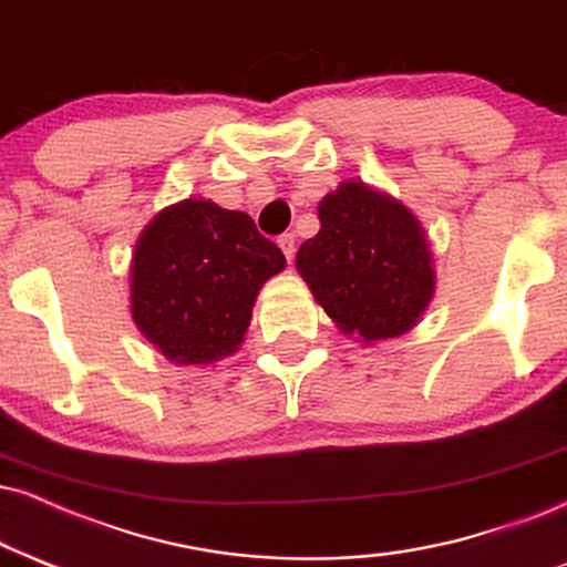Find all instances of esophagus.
Wrapping results in <instances>:
<instances>
[{
  "instance_id": "34e87169",
  "label": "esophagus",
  "mask_w": 567,
  "mask_h": 567,
  "mask_svg": "<svg viewBox=\"0 0 567 567\" xmlns=\"http://www.w3.org/2000/svg\"><path fill=\"white\" fill-rule=\"evenodd\" d=\"M278 247H281V251L286 255V260H295V251H297V247H295V234H281L278 236Z\"/></svg>"
}]
</instances>
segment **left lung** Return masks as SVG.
I'll use <instances>...</instances> for the list:
<instances>
[{
  "instance_id": "8db88e82",
  "label": "left lung",
  "mask_w": 567,
  "mask_h": 567,
  "mask_svg": "<svg viewBox=\"0 0 567 567\" xmlns=\"http://www.w3.org/2000/svg\"><path fill=\"white\" fill-rule=\"evenodd\" d=\"M297 268L323 310L368 341L402 337L433 295L429 244L410 209L347 181L318 207Z\"/></svg>"
}]
</instances>
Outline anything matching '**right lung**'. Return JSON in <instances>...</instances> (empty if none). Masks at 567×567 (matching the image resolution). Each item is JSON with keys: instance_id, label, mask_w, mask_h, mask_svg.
<instances>
[{"instance_id": "add662e5", "label": "right lung", "mask_w": 567, "mask_h": 567, "mask_svg": "<svg viewBox=\"0 0 567 567\" xmlns=\"http://www.w3.org/2000/svg\"><path fill=\"white\" fill-rule=\"evenodd\" d=\"M286 257L249 215L186 199L163 209L136 244L131 312L165 358L197 365L236 352L257 291Z\"/></svg>"}]
</instances>
